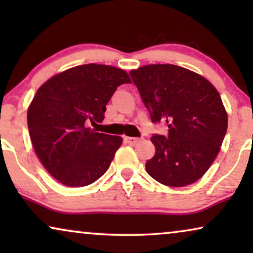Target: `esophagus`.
<instances>
[{"label":"esophagus","mask_w":253,"mask_h":253,"mask_svg":"<svg viewBox=\"0 0 253 253\" xmlns=\"http://www.w3.org/2000/svg\"><path fill=\"white\" fill-rule=\"evenodd\" d=\"M124 140H126L127 144L133 145V144H136V143H138V141H139V138H134V137H124Z\"/></svg>","instance_id":"1"}]
</instances>
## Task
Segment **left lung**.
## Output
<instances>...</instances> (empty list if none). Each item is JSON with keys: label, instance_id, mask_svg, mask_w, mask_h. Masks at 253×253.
<instances>
[{"label": "left lung", "instance_id": "left-lung-1", "mask_svg": "<svg viewBox=\"0 0 253 253\" xmlns=\"http://www.w3.org/2000/svg\"><path fill=\"white\" fill-rule=\"evenodd\" d=\"M152 122L165 121L168 136L154 134L147 174L164 185L185 186L209 170L227 132L222 100L202 75L174 64H148L130 71Z\"/></svg>", "mask_w": 253, "mask_h": 253}]
</instances>
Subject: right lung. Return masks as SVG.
<instances>
[{"label":"right lung","instance_id":"obj_1","mask_svg":"<svg viewBox=\"0 0 253 253\" xmlns=\"http://www.w3.org/2000/svg\"><path fill=\"white\" fill-rule=\"evenodd\" d=\"M126 71L89 63L60 72L38 88L27 126L33 148L46 170L63 185L85 186L107 171L122 137L96 132L88 126L105 119L106 105Z\"/></svg>","mask_w":253,"mask_h":253}]
</instances>
